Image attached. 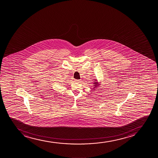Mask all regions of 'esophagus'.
<instances>
[{"instance_id": "1", "label": "esophagus", "mask_w": 158, "mask_h": 158, "mask_svg": "<svg viewBox=\"0 0 158 158\" xmlns=\"http://www.w3.org/2000/svg\"><path fill=\"white\" fill-rule=\"evenodd\" d=\"M75 82H77V83H80V82H81V81L80 80H75Z\"/></svg>"}]
</instances>
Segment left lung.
Masks as SVG:
<instances>
[{"instance_id": "8db88e82", "label": "left lung", "mask_w": 158, "mask_h": 158, "mask_svg": "<svg viewBox=\"0 0 158 158\" xmlns=\"http://www.w3.org/2000/svg\"><path fill=\"white\" fill-rule=\"evenodd\" d=\"M95 81H94V87H93V89H95V88H96L97 86H98V82H97V81L98 80H94Z\"/></svg>"}]
</instances>
